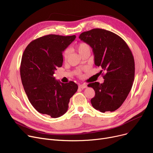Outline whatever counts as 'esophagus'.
<instances>
[{
    "label": "esophagus",
    "mask_w": 153,
    "mask_h": 153,
    "mask_svg": "<svg viewBox=\"0 0 153 153\" xmlns=\"http://www.w3.org/2000/svg\"><path fill=\"white\" fill-rule=\"evenodd\" d=\"M79 87L81 88V89H85V88H86L87 87V84H79Z\"/></svg>",
    "instance_id": "obj_1"
}]
</instances>
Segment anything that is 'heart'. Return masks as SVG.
Listing matches in <instances>:
<instances>
[{
  "mask_svg": "<svg viewBox=\"0 0 153 153\" xmlns=\"http://www.w3.org/2000/svg\"><path fill=\"white\" fill-rule=\"evenodd\" d=\"M77 50L79 53L81 54V56L85 53H90L89 46L85 43H81L78 44L77 46ZM68 56H69V50H66L63 53L64 58L66 59L68 58Z\"/></svg>",
  "mask_w": 153,
  "mask_h": 153,
  "instance_id": "b5f03b06",
  "label": "heart"
}]
</instances>
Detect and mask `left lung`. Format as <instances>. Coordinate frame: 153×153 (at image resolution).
Segmentation results:
<instances>
[{
  "instance_id": "1",
  "label": "left lung",
  "mask_w": 153,
  "mask_h": 153,
  "mask_svg": "<svg viewBox=\"0 0 153 153\" xmlns=\"http://www.w3.org/2000/svg\"><path fill=\"white\" fill-rule=\"evenodd\" d=\"M79 38L92 48L95 65L102 69L100 73L104 72L103 83L88 84L95 93L92 105L102 113L117 110L134 81V61L130 48L121 37L101 28L83 32Z\"/></svg>"
}]
</instances>
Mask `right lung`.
I'll return each instance as SVG.
<instances>
[{
    "label": "right lung",
    "mask_w": 153,
    "mask_h": 153,
    "mask_svg": "<svg viewBox=\"0 0 153 153\" xmlns=\"http://www.w3.org/2000/svg\"><path fill=\"white\" fill-rule=\"evenodd\" d=\"M76 38L48 35L32 41L23 52L22 82L30 102L39 113L52 118L62 116L77 91L74 82L64 84L53 77L54 71L62 65V52Z\"/></svg>",
    "instance_id": "right-lung-1"
}]
</instances>
